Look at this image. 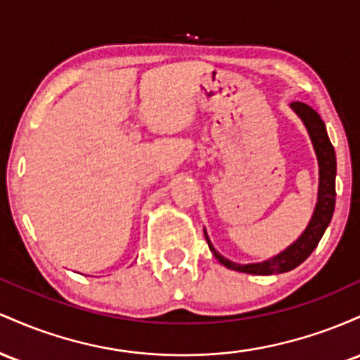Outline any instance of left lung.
<instances>
[{
  "mask_svg": "<svg viewBox=\"0 0 360 360\" xmlns=\"http://www.w3.org/2000/svg\"><path fill=\"white\" fill-rule=\"evenodd\" d=\"M290 108L304 124L306 131H308L313 149L316 153L318 160V172H320V184H318V200L314 205L313 216H311L308 226L301 236L289 245L284 252L277 253L276 257H270L264 262H257V264H236V262L228 260V258L221 255L216 248H214L211 240H209L207 233H205V240H207L209 248L214 253V257L223 264L224 267L236 270V272L252 274V276H272V274H284L289 270L296 269L302 262L308 258L313 250L320 243L323 233L328 228L330 221H332L335 211V176H337V158H335V149L330 143V137L326 134L325 122L321 117L316 114V110L309 107V105L294 102L290 103Z\"/></svg>",
  "mask_w": 360,
  "mask_h": 360,
  "instance_id": "8db88e82",
  "label": "left lung"
}]
</instances>
